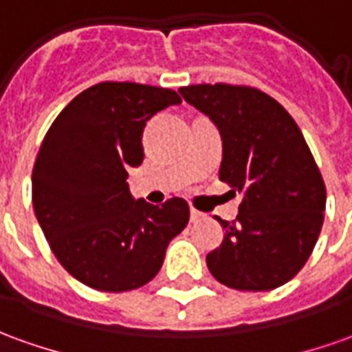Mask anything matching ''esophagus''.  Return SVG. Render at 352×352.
<instances>
[{
    "mask_svg": "<svg viewBox=\"0 0 352 352\" xmlns=\"http://www.w3.org/2000/svg\"><path fill=\"white\" fill-rule=\"evenodd\" d=\"M204 217H206V214L198 212V210H195V208L190 210V221H192V223H198V221H202Z\"/></svg>",
    "mask_w": 352,
    "mask_h": 352,
    "instance_id": "obj_1",
    "label": "esophagus"
}]
</instances>
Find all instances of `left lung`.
Returning <instances> with one entry per match:
<instances>
[{
  "label": "left lung",
  "mask_w": 352,
  "mask_h": 352,
  "mask_svg": "<svg viewBox=\"0 0 352 352\" xmlns=\"http://www.w3.org/2000/svg\"><path fill=\"white\" fill-rule=\"evenodd\" d=\"M188 104L219 129V181L241 192L239 214L206 256L219 283L236 291L285 285L314 250L326 210V185L305 136L266 92L241 85L179 88Z\"/></svg>",
  "instance_id": "1"
}]
</instances>
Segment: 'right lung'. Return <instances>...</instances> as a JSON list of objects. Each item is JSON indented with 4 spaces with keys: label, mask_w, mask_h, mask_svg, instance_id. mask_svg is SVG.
I'll return each instance as SVG.
<instances>
[{
    "label": "right lung",
    "mask_w": 352,
    "mask_h": 352,
    "mask_svg": "<svg viewBox=\"0 0 352 352\" xmlns=\"http://www.w3.org/2000/svg\"><path fill=\"white\" fill-rule=\"evenodd\" d=\"M181 104L169 88L100 82L75 96L47 129L32 169V204L59 264L80 283L123 293L152 281L188 204L135 200L126 169L142 164V129Z\"/></svg>",
    "instance_id": "1"
}]
</instances>
